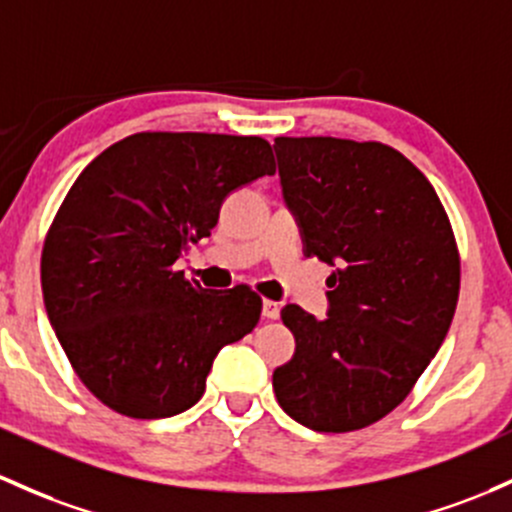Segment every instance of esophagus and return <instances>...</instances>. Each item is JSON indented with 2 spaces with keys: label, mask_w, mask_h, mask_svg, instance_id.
Instances as JSON below:
<instances>
[{
  "label": "esophagus",
  "mask_w": 512,
  "mask_h": 512,
  "mask_svg": "<svg viewBox=\"0 0 512 512\" xmlns=\"http://www.w3.org/2000/svg\"><path fill=\"white\" fill-rule=\"evenodd\" d=\"M279 303L277 301H269V299H265L262 301V316H265L267 320H277L279 318Z\"/></svg>",
  "instance_id": "esophagus-1"
}]
</instances>
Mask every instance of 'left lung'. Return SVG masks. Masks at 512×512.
Listing matches in <instances>:
<instances>
[{
    "label": "left lung",
    "mask_w": 512,
    "mask_h": 512,
    "mask_svg": "<svg viewBox=\"0 0 512 512\" xmlns=\"http://www.w3.org/2000/svg\"><path fill=\"white\" fill-rule=\"evenodd\" d=\"M274 153L303 252L335 267L323 320L282 308L296 352L274 369V393L306 428L362 430L411 393L452 325V226L425 174L389 145L282 136Z\"/></svg>",
    "instance_id": "1"
}]
</instances>
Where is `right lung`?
Returning a JSON list of instances; mask_svg holds the SVG:
<instances>
[{"label": "right lung", "instance_id": "obj_1", "mask_svg": "<svg viewBox=\"0 0 512 512\" xmlns=\"http://www.w3.org/2000/svg\"><path fill=\"white\" fill-rule=\"evenodd\" d=\"M265 174V138L148 131L75 179L43 243V301L75 374L111 411H187L218 350L252 333L262 299L250 286L204 289L174 262L209 238L230 192Z\"/></svg>", "mask_w": 512, "mask_h": 512}]
</instances>
